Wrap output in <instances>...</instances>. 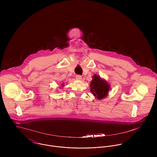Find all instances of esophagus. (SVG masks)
<instances>
[{"mask_svg": "<svg viewBox=\"0 0 157 157\" xmlns=\"http://www.w3.org/2000/svg\"><path fill=\"white\" fill-rule=\"evenodd\" d=\"M75 78H76V79H77V80H82V75H77L75 76Z\"/></svg>", "mask_w": 157, "mask_h": 157, "instance_id": "obj_1", "label": "esophagus"}]
</instances>
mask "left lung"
<instances>
[{
	"label": "left lung",
	"mask_w": 157,
	"mask_h": 157,
	"mask_svg": "<svg viewBox=\"0 0 157 157\" xmlns=\"http://www.w3.org/2000/svg\"><path fill=\"white\" fill-rule=\"evenodd\" d=\"M90 86V91L92 92V94L98 100L105 98L110 90V85L108 83L95 74L92 77Z\"/></svg>",
	"instance_id": "1"
}]
</instances>
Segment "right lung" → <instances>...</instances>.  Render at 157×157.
Here are the masks:
<instances>
[{
    "instance_id": "obj_1",
    "label": "right lung",
    "mask_w": 157,
    "mask_h": 157,
    "mask_svg": "<svg viewBox=\"0 0 157 157\" xmlns=\"http://www.w3.org/2000/svg\"><path fill=\"white\" fill-rule=\"evenodd\" d=\"M62 86H64V85H63V84H62Z\"/></svg>"
}]
</instances>
